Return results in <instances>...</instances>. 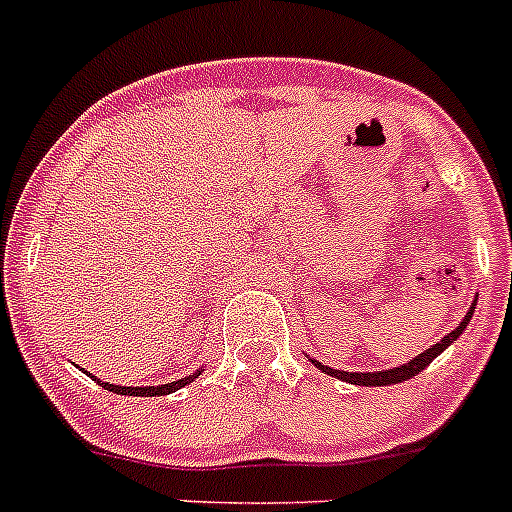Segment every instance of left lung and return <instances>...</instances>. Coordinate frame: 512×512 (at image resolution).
<instances>
[{
  "mask_svg": "<svg viewBox=\"0 0 512 512\" xmlns=\"http://www.w3.org/2000/svg\"><path fill=\"white\" fill-rule=\"evenodd\" d=\"M475 305H477V300H472L470 310H467V315H465V318H462V323L455 328V331L447 333V336H444L442 341H437L432 348H427V351H424V353L414 356L412 361H409V364L394 366V369H386V371H364V374H361V371H338V369H331V366H323L321 361H315V358H310V364H313L315 369L326 371V374L333 376V379H343V381H348V384H356V386H391V384H401V381L414 379V376H417L419 371L427 369V366L432 364L434 358H437L439 353L444 351V348L452 346V343H455L457 338H460L462 333H465L467 323L472 321V313H475Z\"/></svg>",
  "mask_w": 512,
  "mask_h": 512,
  "instance_id": "1",
  "label": "left lung"
}]
</instances>
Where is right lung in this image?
I'll list each match as a JSON object with an SVG mask.
<instances>
[{
    "label": "right lung",
    "mask_w": 512,
    "mask_h": 512,
    "mask_svg": "<svg viewBox=\"0 0 512 512\" xmlns=\"http://www.w3.org/2000/svg\"><path fill=\"white\" fill-rule=\"evenodd\" d=\"M88 374V371H85ZM199 374L202 371H194V374L184 376V379L179 381H171V384H159V386H118V384H108V381H100L98 384L103 386V389L113 391V394H128V396H166V394H174L176 389H181V386L191 384L194 379H199Z\"/></svg>",
    "instance_id": "obj_1"
}]
</instances>
